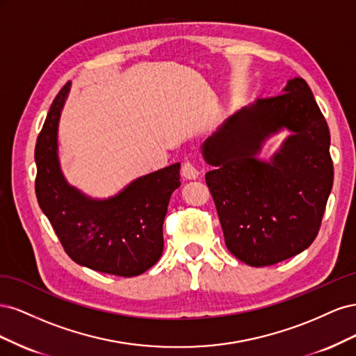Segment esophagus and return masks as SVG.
<instances>
[{
	"label": "esophagus",
	"mask_w": 356,
	"mask_h": 356,
	"mask_svg": "<svg viewBox=\"0 0 356 356\" xmlns=\"http://www.w3.org/2000/svg\"><path fill=\"white\" fill-rule=\"evenodd\" d=\"M181 174L186 179H195L199 177V169L190 161H184V165L181 168Z\"/></svg>",
	"instance_id": "34e87169"
}]
</instances>
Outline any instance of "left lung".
Returning <instances> with one entry per match:
<instances>
[{"label": "left lung", "mask_w": 356, "mask_h": 356, "mask_svg": "<svg viewBox=\"0 0 356 356\" xmlns=\"http://www.w3.org/2000/svg\"><path fill=\"white\" fill-rule=\"evenodd\" d=\"M284 127L293 135L268 164L258 161L264 139ZM202 152L213 166L204 179L225 246L238 260L272 266L315 241L334 168L328 124L303 79L289 80L284 93L229 117Z\"/></svg>", "instance_id": "left-lung-1"}]
</instances>
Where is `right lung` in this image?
Instances as JSON below:
<instances>
[{
    "mask_svg": "<svg viewBox=\"0 0 356 356\" xmlns=\"http://www.w3.org/2000/svg\"><path fill=\"white\" fill-rule=\"evenodd\" d=\"M70 81L53 99L35 144V195L71 260L96 272L131 277L154 266L163 252V220L179 163L135 179L106 200L68 186L58 161V122Z\"/></svg>",
    "mask_w": 356,
    "mask_h": 356,
    "instance_id": "obj_1",
    "label": "right lung"
}]
</instances>
